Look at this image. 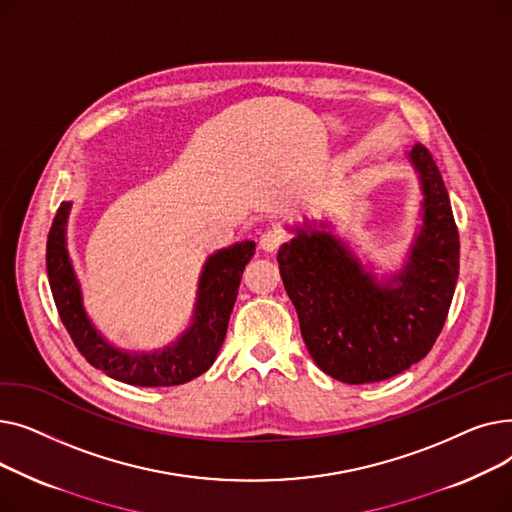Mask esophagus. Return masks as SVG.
Wrapping results in <instances>:
<instances>
[{
    "mask_svg": "<svg viewBox=\"0 0 512 512\" xmlns=\"http://www.w3.org/2000/svg\"><path fill=\"white\" fill-rule=\"evenodd\" d=\"M282 242H284V234L280 230H265L259 238V247L265 253H274L276 249H280Z\"/></svg>",
    "mask_w": 512,
    "mask_h": 512,
    "instance_id": "34e87169",
    "label": "esophagus"
}]
</instances>
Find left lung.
Segmentation results:
<instances>
[{"label": "left lung", "mask_w": 512, "mask_h": 512, "mask_svg": "<svg viewBox=\"0 0 512 512\" xmlns=\"http://www.w3.org/2000/svg\"><path fill=\"white\" fill-rule=\"evenodd\" d=\"M423 191V226L405 270L388 280L321 222L297 228L280 247V276L297 309L315 365L344 384L382 382L421 361L440 336L459 278V230L436 161L423 145L409 153Z\"/></svg>", "instance_id": "obj_1"}]
</instances>
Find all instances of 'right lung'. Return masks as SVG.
I'll return each instance as SVG.
<instances>
[{
    "mask_svg": "<svg viewBox=\"0 0 512 512\" xmlns=\"http://www.w3.org/2000/svg\"><path fill=\"white\" fill-rule=\"evenodd\" d=\"M70 207L72 203L66 201L60 205L47 236V278L62 324L78 353L105 375L130 386L164 388L199 378L220 353L242 272L255 255V242H236L205 261L193 324L174 344L155 353H126L107 342L85 313L66 249Z\"/></svg>",
    "mask_w": 512,
    "mask_h": 512,
    "instance_id": "right-lung-1",
    "label": "right lung"
}]
</instances>
